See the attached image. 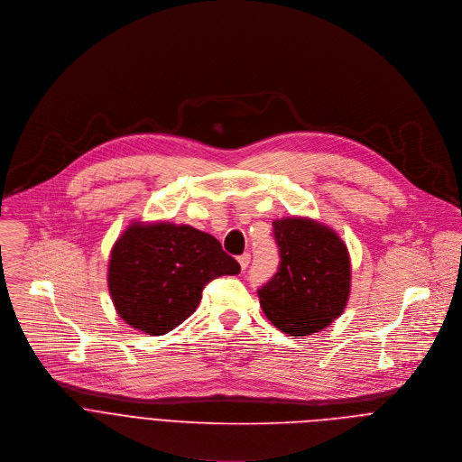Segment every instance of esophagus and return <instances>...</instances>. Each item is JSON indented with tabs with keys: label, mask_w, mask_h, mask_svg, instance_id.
I'll return each instance as SVG.
<instances>
[{
	"label": "esophagus",
	"mask_w": 462,
	"mask_h": 462,
	"mask_svg": "<svg viewBox=\"0 0 462 462\" xmlns=\"http://www.w3.org/2000/svg\"><path fill=\"white\" fill-rule=\"evenodd\" d=\"M249 262H251V254H249V253H244V254H240V256H238V263H240V267H242V269H247Z\"/></svg>",
	"instance_id": "34e87169"
}]
</instances>
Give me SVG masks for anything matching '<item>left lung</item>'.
<instances>
[{
    "label": "left lung",
    "mask_w": 462,
    "mask_h": 462,
    "mask_svg": "<svg viewBox=\"0 0 462 462\" xmlns=\"http://www.w3.org/2000/svg\"><path fill=\"white\" fill-rule=\"evenodd\" d=\"M281 265L258 290L263 315L290 337H308L344 313L351 291V260L329 226L308 217L273 222Z\"/></svg>",
    "instance_id": "obj_1"
}]
</instances>
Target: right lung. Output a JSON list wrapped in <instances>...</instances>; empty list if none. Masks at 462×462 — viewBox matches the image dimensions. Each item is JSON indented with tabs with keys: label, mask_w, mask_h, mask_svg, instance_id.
Masks as SVG:
<instances>
[{
	"label": "right lung",
	"mask_w": 462,
	"mask_h": 462,
	"mask_svg": "<svg viewBox=\"0 0 462 462\" xmlns=\"http://www.w3.org/2000/svg\"><path fill=\"white\" fill-rule=\"evenodd\" d=\"M238 273V262L209 233L188 224L133 222L111 249L107 286L122 320L156 337L195 313L208 282Z\"/></svg>",
	"instance_id": "right-lung-1"
}]
</instances>
